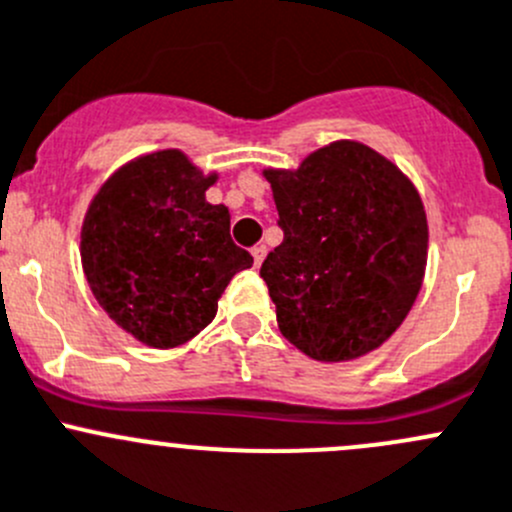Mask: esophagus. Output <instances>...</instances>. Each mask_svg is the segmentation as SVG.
<instances>
[{"instance_id": "esophagus-1", "label": "esophagus", "mask_w": 512, "mask_h": 512, "mask_svg": "<svg viewBox=\"0 0 512 512\" xmlns=\"http://www.w3.org/2000/svg\"><path fill=\"white\" fill-rule=\"evenodd\" d=\"M265 255H267V250H265V247H262V245L252 247V257H255V267L262 265V260H265Z\"/></svg>"}]
</instances>
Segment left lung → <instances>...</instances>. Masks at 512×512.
Returning a JSON list of instances; mask_svg holds the SVG:
<instances>
[{"mask_svg": "<svg viewBox=\"0 0 512 512\" xmlns=\"http://www.w3.org/2000/svg\"><path fill=\"white\" fill-rule=\"evenodd\" d=\"M282 245L262 262L277 324L299 352L349 361L374 352L414 307L428 225L414 183L391 160L337 141L297 170H265Z\"/></svg>", "mask_w": 512, "mask_h": 512, "instance_id": "1", "label": "left lung"}]
</instances>
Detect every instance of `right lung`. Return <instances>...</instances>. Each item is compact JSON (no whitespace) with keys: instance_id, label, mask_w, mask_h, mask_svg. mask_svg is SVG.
<instances>
[{"instance_id":"add662e5","label":"right lung","mask_w":512,"mask_h":512,"mask_svg":"<svg viewBox=\"0 0 512 512\" xmlns=\"http://www.w3.org/2000/svg\"><path fill=\"white\" fill-rule=\"evenodd\" d=\"M203 175L180 151L118 168L86 210L81 265L108 317L153 349L203 332L218 299L252 255L230 237L225 205H210Z\"/></svg>"}]
</instances>
